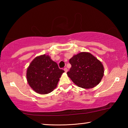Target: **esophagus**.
Listing matches in <instances>:
<instances>
[{"mask_svg": "<svg viewBox=\"0 0 128 128\" xmlns=\"http://www.w3.org/2000/svg\"><path fill=\"white\" fill-rule=\"evenodd\" d=\"M64 70L65 71V72H67V71H68V69H67V68H64Z\"/></svg>", "mask_w": 128, "mask_h": 128, "instance_id": "34e87169", "label": "esophagus"}]
</instances>
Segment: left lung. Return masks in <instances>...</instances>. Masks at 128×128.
<instances>
[{"mask_svg":"<svg viewBox=\"0 0 128 128\" xmlns=\"http://www.w3.org/2000/svg\"><path fill=\"white\" fill-rule=\"evenodd\" d=\"M71 68L68 76L78 87L92 88L98 85L104 75L102 62L89 52H82L69 59Z\"/></svg>","mask_w":128,"mask_h":128,"instance_id":"left-lung-1","label":"left lung"}]
</instances>
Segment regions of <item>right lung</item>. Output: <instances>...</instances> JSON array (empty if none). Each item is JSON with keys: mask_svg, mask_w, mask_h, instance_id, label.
I'll return each instance as SVG.
<instances>
[{"mask_svg": "<svg viewBox=\"0 0 128 128\" xmlns=\"http://www.w3.org/2000/svg\"><path fill=\"white\" fill-rule=\"evenodd\" d=\"M64 72L56 62L44 54L36 57L30 64L26 71L27 81L36 92L47 94L56 88Z\"/></svg>", "mask_w": 128, "mask_h": 128, "instance_id": "right-lung-1", "label": "right lung"}]
</instances>
